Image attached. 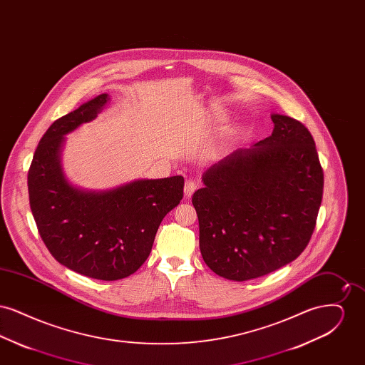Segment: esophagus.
I'll return each instance as SVG.
<instances>
[{
    "instance_id": "esophagus-1",
    "label": "esophagus",
    "mask_w": 365,
    "mask_h": 365,
    "mask_svg": "<svg viewBox=\"0 0 365 365\" xmlns=\"http://www.w3.org/2000/svg\"><path fill=\"white\" fill-rule=\"evenodd\" d=\"M197 187H198V183L195 180H191V179L186 180V183H185V195H186V198H190L192 192L197 190Z\"/></svg>"
}]
</instances>
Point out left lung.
<instances>
[{
	"label": "left lung",
	"instance_id": "1",
	"mask_svg": "<svg viewBox=\"0 0 365 365\" xmlns=\"http://www.w3.org/2000/svg\"><path fill=\"white\" fill-rule=\"evenodd\" d=\"M271 119L269 137L209 167L191 198L202 259L230 280L260 278L295 260L322 204L324 178L311 133L289 116Z\"/></svg>",
	"mask_w": 365,
	"mask_h": 365
}]
</instances>
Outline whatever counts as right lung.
<instances>
[{
	"instance_id": "right-lung-1",
	"label": "right lung",
	"mask_w": 365,
	"mask_h": 365,
	"mask_svg": "<svg viewBox=\"0 0 365 365\" xmlns=\"http://www.w3.org/2000/svg\"><path fill=\"white\" fill-rule=\"evenodd\" d=\"M108 101L100 94L53 123L36 146L27 183L35 223L53 257L88 278L118 280L149 257L161 220L183 198L185 179H137L108 190L71 183L61 165L66 135L94 120Z\"/></svg>"
}]
</instances>
